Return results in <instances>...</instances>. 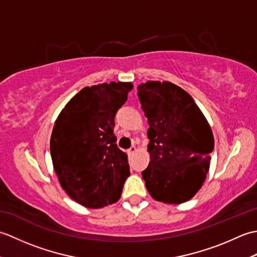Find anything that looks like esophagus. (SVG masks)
I'll use <instances>...</instances> for the list:
<instances>
[{
	"mask_svg": "<svg viewBox=\"0 0 257 257\" xmlns=\"http://www.w3.org/2000/svg\"><path fill=\"white\" fill-rule=\"evenodd\" d=\"M136 151H137V148H136L135 146H133L132 148H130V149L128 150V155H129V156H133Z\"/></svg>",
	"mask_w": 257,
	"mask_h": 257,
	"instance_id": "obj_1",
	"label": "esophagus"
}]
</instances>
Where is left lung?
Returning <instances> with one entry per match:
<instances>
[{
	"instance_id": "1",
	"label": "left lung",
	"mask_w": 257,
	"mask_h": 257,
	"mask_svg": "<svg viewBox=\"0 0 257 257\" xmlns=\"http://www.w3.org/2000/svg\"><path fill=\"white\" fill-rule=\"evenodd\" d=\"M138 96L149 123L146 188L166 204L187 202L209 172L214 148L210 124L193 98L170 81L140 84Z\"/></svg>"
}]
</instances>
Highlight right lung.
I'll return each instance as SVG.
<instances>
[{"label":"right lung","instance_id":"obj_1","mask_svg":"<svg viewBox=\"0 0 257 257\" xmlns=\"http://www.w3.org/2000/svg\"><path fill=\"white\" fill-rule=\"evenodd\" d=\"M133 88L121 81L85 87L55 120L50 143L54 170L65 192L85 207L117 202L129 177L127 155L116 145L113 118Z\"/></svg>","mask_w":257,"mask_h":257}]
</instances>
